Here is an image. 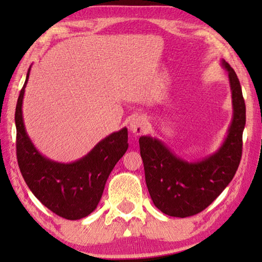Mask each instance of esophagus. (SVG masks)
Wrapping results in <instances>:
<instances>
[{
	"label": "esophagus",
	"mask_w": 262,
	"mask_h": 262,
	"mask_svg": "<svg viewBox=\"0 0 262 262\" xmlns=\"http://www.w3.org/2000/svg\"><path fill=\"white\" fill-rule=\"evenodd\" d=\"M147 126H148L147 118L143 117V115H136V117L132 119V121L129 123V129L134 135L140 136L143 134L145 129H147Z\"/></svg>",
	"instance_id": "obj_1"
}]
</instances>
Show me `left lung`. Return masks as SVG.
<instances>
[{"label":"left lung","instance_id":"1","mask_svg":"<svg viewBox=\"0 0 262 262\" xmlns=\"http://www.w3.org/2000/svg\"><path fill=\"white\" fill-rule=\"evenodd\" d=\"M221 64L229 77L232 119L227 136L215 152L196 162H188L177 156L157 137H140L149 194L154 205L168 216L184 219L206 209L230 184L241 163L245 101L234 70L225 60Z\"/></svg>","mask_w":262,"mask_h":262}]
</instances>
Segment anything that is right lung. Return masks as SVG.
Segmentation results:
<instances>
[{
  "mask_svg": "<svg viewBox=\"0 0 262 262\" xmlns=\"http://www.w3.org/2000/svg\"><path fill=\"white\" fill-rule=\"evenodd\" d=\"M31 67L15 113L19 170L31 192L43 206L66 220H81L98 206L111 171L128 149V130L123 127L112 133L85 156L72 163L43 156L26 133L23 119V99Z\"/></svg>",
  "mask_w": 262,
  "mask_h": 262,
  "instance_id": "obj_1",
  "label": "right lung"
}]
</instances>
